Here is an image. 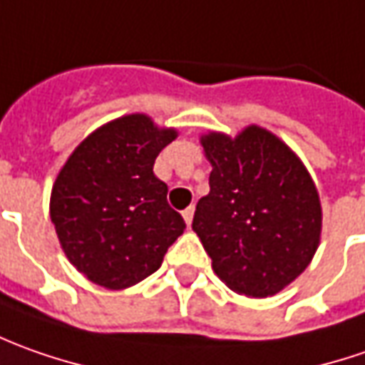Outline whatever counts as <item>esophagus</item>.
<instances>
[{
	"label": "esophagus",
	"instance_id": "esophagus-1",
	"mask_svg": "<svg viewBox=\"0 0 365 365\" xmlns=\"http://www.w3.org/2000/svg\"><path fill=\"white\" fill-rule=\"evenodd\" d=\"M182 216H183V220H185V224H187V228L192 226V220H194V206H190V207H185L182 212Z\"/></svg>",
	"mask_w": 365,
	"mask_h": 365
}]
</instances>
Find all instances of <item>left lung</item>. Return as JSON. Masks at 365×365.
<instances>
[{"label":"left lung","mask_w":365,"mask_h":365,"mask_svg":"<svg viewBox=\"0 0 365 365\" xmlns=\"http://www.w3.org/2000/svg\"><path fill=\"white\" fill-rule=\"evenodd\" d=\"M210 194L192 228L222 283L238 295H277L307 269L321 240L319 192L305 163L264 127L200 137Z\"/></svg>","instance_id":"left-lung-1"}]
</instances>
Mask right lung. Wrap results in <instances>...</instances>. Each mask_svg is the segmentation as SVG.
I'll return each mask as SVG.
<instances>
[{
    "label": "right lung",
    "mask_w": 365,
    "mask_h": 365,
    "mask_svg": "<svg viewBox=\"0 0 365 365\" xmlns=\"http://www.w3.org/2000/svg\"><path fill=\"white\" fill-rule=\"evenodd\" d=\"M175 137L149 115H123L91 133L58 171L50 218L70 264L91 283L110 291L141 283L185 230L153 173Z\"/></svg>",
    "instance_id": "1"
}]
</instances>
